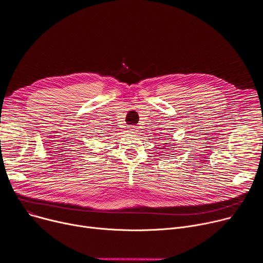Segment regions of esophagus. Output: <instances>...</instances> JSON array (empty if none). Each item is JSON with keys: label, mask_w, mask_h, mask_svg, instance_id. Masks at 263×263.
<instances>
[{"label": "esophagus", "mask_w": 263, "mask_h": 263, "mask_svg": "<svg viewBox=\"0 0 263 263\" xmlns=\"http://www.w3.org/2000/svg\"><path fill=\"white\" fill-rule=\"evenodd\" d=\"M129 132H132V133H135V129L134 128H131L130 130H129Z\"/></svg>", "instance_id": "obj_1"}]
</instances>
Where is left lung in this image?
<instances>
[{"label": "left lung", "instance_id": "obj_1", "mask_svg": "<svg viewBox=\"0 0 263 263\" xmlns=\"http://www.w3.org/2000/svg\"><path fill=\"white\" fill-rule=\"evenodd\" d=\"M166 144H167V143H166Z\"/></svg>", "mask_w": 263, "mask_h": 263}]
</instances>
